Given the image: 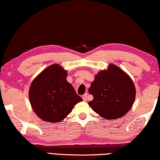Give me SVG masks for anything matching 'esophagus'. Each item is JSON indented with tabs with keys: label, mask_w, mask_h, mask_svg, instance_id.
Wrapping results in <instances>:
<instances>
[{
	"label": "esophagus",
	"mask_w": 160,
	"mask_h": 160,
	"mask_svg": "<svg viewBox=\"0 0 160 160\" xmlns=\"http://www.w3.org/2000/svg\"><path fill=\"white\" fill-rule=\"evenodd\" d=\"M82 99H83V101L86 102L87 101V99H88V94H85L84 95H82Z\"/></svg>",
	"instance_id": "obj_1"
}]
</instances>
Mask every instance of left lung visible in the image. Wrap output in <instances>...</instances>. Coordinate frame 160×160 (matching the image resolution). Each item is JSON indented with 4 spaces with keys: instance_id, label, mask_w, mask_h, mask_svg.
Instances as JSON below:
<instances>
[{
    "instance_id": "obj_1",
    "label": "left lung",
    "mask_w": 160,
    "mask_h": 160,
    "mask_svg": "<svg viewBox=\"0 0 160 160\" xmlns=\"http://www.w3.org/2000/svg\"><path fill=\"white\" fill-rule=\"evenodd\" d=\"M89 93L93 100L88 102L97 113L107 120L122 117L135 102V87L129 75L111 63L107 70L99 71L92 82Z\"/></svg>"
}]
</instances>
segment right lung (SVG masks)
<instances>
[{
	"label": "right lung",
	"mask_w": 160,
	"mask_h": 160,
	"mask_svg": "<svg viewBox=\"0 0 160 160\" xmlns=\"http://www.w3.org/2000/svg\"><path fill=\"white\" fill-rule=\"evenodd\" d=\"M67 70L52 64L34 78L29 90V99L35 113L47 122H61L82 99L66 80Z\"/></svg>",
	"instance_id": "1"
}]
</instances>
